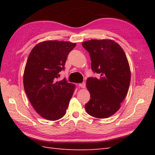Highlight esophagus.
<instances>
[{"label":"esophagus","instance_id":"34e87169","mask_svg":"<svg viewBox=\"0 0 155 155\" xmlns=\"http://www.w3.org/2000/svg\"><path fill=\"white\" fill-rule=\"evenodd\" d=\"M78 86H79V87H81V88H84L85 87H86V84H85V83H83L79 84V85H78Z\"/></svg>","mask_w":155,"mask_h":155}]
</instances>
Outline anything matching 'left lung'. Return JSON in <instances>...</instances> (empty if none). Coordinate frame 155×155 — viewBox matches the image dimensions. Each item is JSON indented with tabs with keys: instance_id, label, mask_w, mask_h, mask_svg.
Returning <instances> with one entry per match:
<instances>
[{
	"instance_id": "left-lung-1",
	"label": "left lung",
	"mask_w": 155,
	"mask_h": 155,
	"mask_svg": "<svg viewBox=\"0 0 155 155\" xmlns=\"http://www.w3.org/2000/svg\"><path fill=\"white\" fill-rule=\"evenodd\" d=\"M82 45L89 52L92 69L98 74V78L87 81L91 99L85 109L93 117L108 118L118 110L128 93L129 63L123 49L113 40L93 39Z\"/></svg>"
}]
</instances>
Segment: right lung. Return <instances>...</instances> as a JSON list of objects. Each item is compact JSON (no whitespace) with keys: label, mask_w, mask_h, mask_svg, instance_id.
Masks as SVG:
<instances>
[{"label":"right lung","mask_w":155,"mask_h":155,"mask_svg":"<svg viewBox=\"0 0 155 155\" xmlns=\"http://www.w3.org/2000/svg\"><path fill=\"white\" fill-rule=\"evenodd\" d=\"M76 45L45 41L36 45L28 55L23 74L25 91L35 110L45 119L53 121L63 117L73 95L75 85L57 78Z\"/></svg>","instance_id":"obj_1"}]
</instances>
